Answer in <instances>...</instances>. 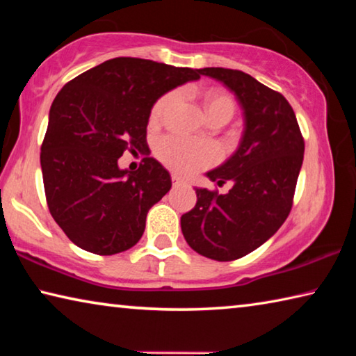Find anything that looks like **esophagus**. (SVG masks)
Wrapping results in <instances>:
<instances>
[{
	"label": "esophagus",
	"mask_w": 356,
	"mask_h": 356,
	"mask_svg": "<svg viewBox=\"0 0 356 356\" xmlns=\"http://www.w3.org/2000/svg\"><path fill=\"white\" fill-rule=\"evenodd\" d=\"M172 185H185V180L182 179V177H179V176H176V174H172Z\"/></svg>",
	"instance_id": "34e87169"
}]
</instances>
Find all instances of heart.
Masks as SVG:
<instances>
[{"mask_svg": "<svg viewBox=\"0 0 356 356\" xmlns=\"http://www.w3.org/2000/svg\"><path fill=\"white\" fill-rule=\"evenodd\" d=\"M174 100L176 94H166L155 102L152 110H150V122H160L163 119ZM204 106H206L209 120L213 119H226L227 122L234 116L236 105L234 100L226 94L221 92H209L204 97ZM155 154L172 171L191 174L204 168L215 163L218 159V149L210 143H201L186 140L180 136H163L155 144Z\"/></svg>", "mask_w": 356, "mask_h": 356, "instance_id": "obj_1", "label": "heart"}]
</instances>
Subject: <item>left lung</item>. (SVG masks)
<instances>
[{
  "instance_id": "obj_1",
  "label": "left lung",
  "mask_w": 356,
  "mask_h": 356,
  "mask_svg": "<svg viewBox=\"0 0 356 356\" xmlns=\"http://www.w3.org/2000/svg\"><path fill=\"white\" fill-rule=\"evenodd\" d=\"M206 75L234 92L243 111L238 147L206 176L234 186L226 195L196 190V206L180 218L193 250L213 261H236L254 251L278 231L292 209L303 163L305 141L284 95L242 70L206 67Z\"/></svg>"
}]
</instances>
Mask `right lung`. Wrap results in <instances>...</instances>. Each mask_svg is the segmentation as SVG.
Here are the masks:
<instances>
[{
  "label": "right lung",
  "mask_w": 356,
  "mask_h": 356,
  "mask_svg": "<svg viewBox=\"0 0 356 356\" xmlns=\"http://www.w3.org/2000/svg\"><path fill=\"white\" fill-rule=\"evenodd\" d=\"M201 69L140 58H114L83 72L53 100L40 147L50 213L81 250L111 256L135 246L150 207L171 190V176L152 156L136 171L118 160L149 149L150 110L161 95Z\"/></svg>",
  "instance_id": "add662e5"
}]
</instances>
